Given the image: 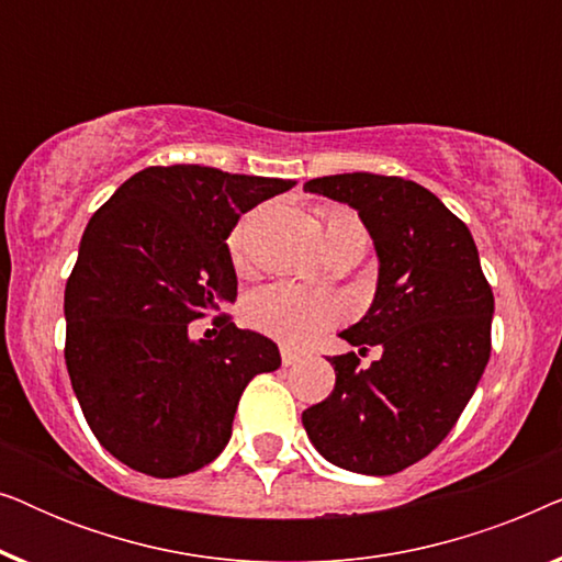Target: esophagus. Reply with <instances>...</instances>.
Masks as SVG:
<instances>
[{"label":"esophagus","instance_id":"esophagus-1","mask_svg":"<svg viewBox=\"0 0 562 562\" xmlns=\"http://www.w3.org/2000/svg\"><path fill=\"white\" fill-rule=\"evenodd\" d=\"M299 350H294V348H289V345H281V363L283 366H294V363H299Z\"/></svg>","mask_w":562,"mask_h":562}]
</instances>
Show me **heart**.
Instances as JSON below:
<instances>
[{"label":"heart","mask_w":562,"mask_h":562,"mask_svg":"<svg viewBox=\"0 0 562 562\" xmlns=\"http://www.w3.org/2000/svg\"><path fill=\"white\" fill-rule=\"evenodd\" d=\"M256 222V214L245 217L233 233H229L227 248L235 263H243L248 233ZM322 229H325L327 250L345 248V245H360L368 248V229L356 212L345 206H327L322 212ZM248 322L260 333L276 337L281 342L304 345L314 337L335 327L342 319L345 306L340 299L329 291H310L289 286V283H273L256 291L248 302Z\"/></svg>","instance_id":"obj_1"}]
</instances>
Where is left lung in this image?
I'll return each mask as SVG.
<instances>
[{
    "label": "left lung",
    "mask_w": 562,
    "mask_h": 562,
    "mask_svg": "<svg viewBox=\"0 0 562 562\" xmlns=\"http://www.w3.org/2000/svg\"><path fill=\"white\" fill-rule=\"evenodd\" d=\"M306 191L350 204L379 252L371 310L340 333L383 356H333L335 389L302 414L329 463L391 475L429 456L471 402L491 356L494 291L471 229L432 191L379 173H337Z\"/></svg>",
    "instance_id": "left-lung-1"
}]
</instances>
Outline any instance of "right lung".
<instances>
[{"label": "right lung", "instance_id": "obj_1", "mask_svg": "<svg viewBox=\"0 0 562 562\" xmlns=\"http://www.w3.org/2000/svg\"><path fill=\"white\" fill-rule=\"evenodd\" d=\"M296 181L179 164L127 179L83 229L66 281V366L104 450L156 479L225 450L243 391L281 366L268 337L217 314L214 340L189 322L237 296L227 237Z\"/></svg>", "mask_w": 562, "mask_h": 562}]
</instances>
